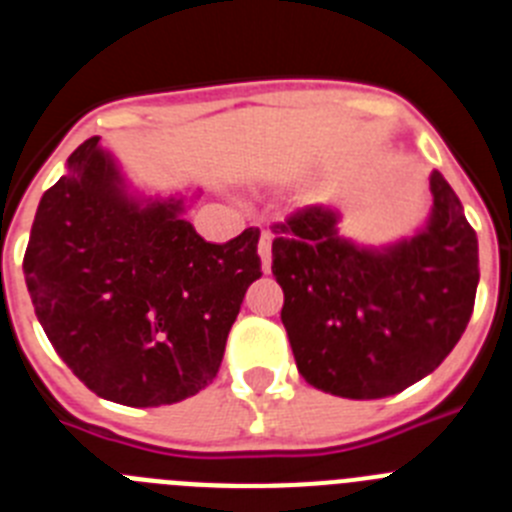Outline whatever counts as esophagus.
Returning <instances> with one entry per match:
<instances>
[{
	"label": "esophagus",
	"instance_id": "obj_1",
	"mask_svg": "<svg viewBox=\"0 0 512 512\" xmlns=\"http://www.w3.org/2000/svg\"><path fill=\"white\" fill-rule=\"evenodd\" d=\"M271 241H274V235H271L269 230H264L259 238V259H261V269H264V274H269L271 271Z\"/></svg>",
	"mask_w": 512,
	"mask_h": 512
}]
</instances>
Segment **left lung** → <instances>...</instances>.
Instances as JSON below:
<instances>
[{"instance_id":"1","label":"left lung","mask_w":512,"mask_h":512,"mask_svg":"<svg viewBox=\"0 0 512 512\" xmlns=\"http://www.w3.org/2000/svg\"><path fill=\"white\" fill-rule=\"evenodd\" d=\"M431 197L413 235L379 246L343 235L333 205L274 225L271 271L307 384L379 400L428 377L459 343L479 284L477 233L441 171H431Z\"/></svg>"}]
</instances>
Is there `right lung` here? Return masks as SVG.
<instances>
[{"instance_id": "right-lung-1", "label": "right lung", "mask_w": 512, "mask_h": 512, "mask_svg": "<svg viewBox=\"0 0 512 512\" xmlns=\"http://www.w3.org/2000/svg\"><path fill=\"white\" fill-rule=\"evenodd\" d=\"M200 194L143 192L94 135L40 197L22 261L27 292L56 354L104 400L171 405L220 369L261 277V233L207 243L184 217Z\"/></svg>"}]
</instances>
